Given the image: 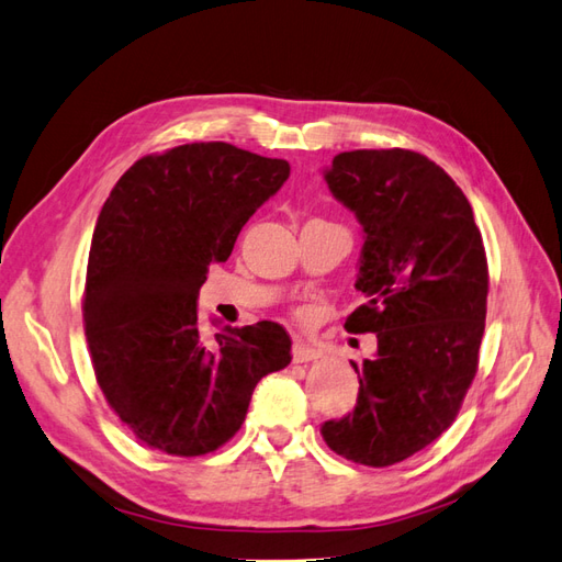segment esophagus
I'll return each instance as SVG.
<instances>
[{"instance_id":"1","label":"esophagus","mask_w":562,"mask_h":562,"mask_svg":"<svg viewBox=\"0 0 562 562\" xmlns=\"http://www.w3.org/2000/svg\"><path fill=\"white\" fill-rule=\"evenodd\" d=\"M321 356L323 353L318 349L308 347L306 341H301V339L294 341V361L296 363H308V361H315V358H321Z\"/></svg>"}]
</instances>
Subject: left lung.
Listing matches in <instances>:
<instances>
[{
    "instance_id": "left-lung-1",
    "label": "left lung",
    "mask_w": 562,
    "mask_h": 562,
    "mask_svg": "<svg viewBox=\"0 0 562 562\" xmlns=\"http://www.w3.org/2000/svg\"><path fill=\"white\" fill-rule=\"evenodd\" d=\"M325 180L363 225L356 290L368 301L344 327L378 335V353L351 361L356 408L321 431L341 458L386 468L441 437L474 380L488 294L484 241L468 196L418 151H344Z\"/></svg>"
}]
</instances>
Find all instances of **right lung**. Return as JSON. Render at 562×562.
<instances>
[{"label": "right lung", "instance_id": "right-lung-1", "mask_svg": "<svg viewBox=\"0 0 562 562\" xmlns=\"http://www.w3.org/2000/svg\"><path fill=\"white\" fill-rule=\"evenodd\" d=\"M290 178V164L194 142L142 156L92 235L82 318L99 386L133 435L170 456L221 449L256 384L292 361L284 327L223 325L204 337L196 296L213 261Z\"/></svg>", "mask_w": 562, "mask_h": 562}]
</instances>
